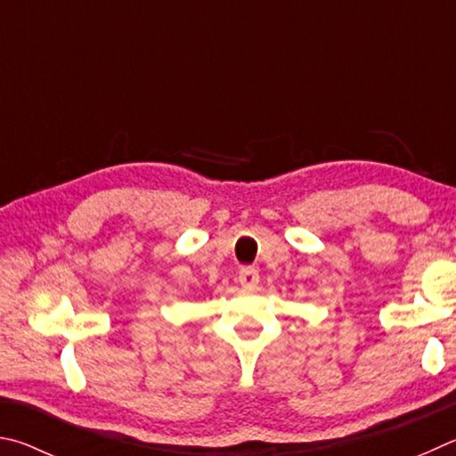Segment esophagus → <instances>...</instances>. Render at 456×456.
<instances>
[{
	"instance_id": "1",
	"label": "esophagus",
	"mask_w": 456,
	"mask_h": 456,
	"mask_svg": "<svg viewBox=\"0 0 456 456\" xmlns=\"http://www.w3.org/2000/svg\"><path fill=\"white\" fill-rule=\"evenodd\" d=\"M238 282H240L242 289H256L258 282H260L258 270L252 268V266L242 268L240 273H238Z\"/></svg>"
}]
</instances>
